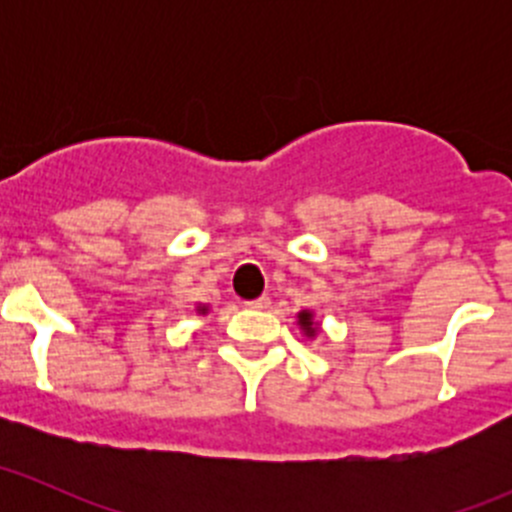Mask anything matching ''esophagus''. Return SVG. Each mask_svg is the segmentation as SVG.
Masks as SVG:
<instances>
[{"label": "esophagus", "mask_w": 512, "mask_h": 512, "mask_svg": "<svg viewBox=\"0 0 512 512\" xmlns=\"http://www.w3.org/2000/svg\"><path fill=\"white\" fill-rule=\"evenodd\" d=\"M245 307H250V309H267V307H270V297H267V294H262V297H257V299H247Z\"/></svg>", "instance_id": "1"}]
</instances>
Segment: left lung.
Here are the masks:
<instances>
[{"instance_id":"8db88e82","label":"left lung","mask_w":512,"mask_h":512,"mask_svg":"<svg viewBox=\"0 0 512 512\" xmlns=\"http://www.w3.org/2000/svg\"><path fill=\"white\" fill-rule=\"evenodd\" d=\"M299 324H302L304 332H307L309 337H312V334L317 332V329H314V324H312V314H309V312H299Z\"/></svg>"}]
</instances>
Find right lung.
<instances>
[{"instance_id": "add662e5", "label": "right lung", "mask_w": 512, "mask_h": 512, "mask_svg": "<svg viewBox=\"0 0 512 512\" xmlns=\"http://www.w3.org/2000/svg\"><path fill=\"white\" fill-rule=\"evenodd\" d=\"M200 312H205V307H203V309H200Z\"/></svg>"}]
</instances>
